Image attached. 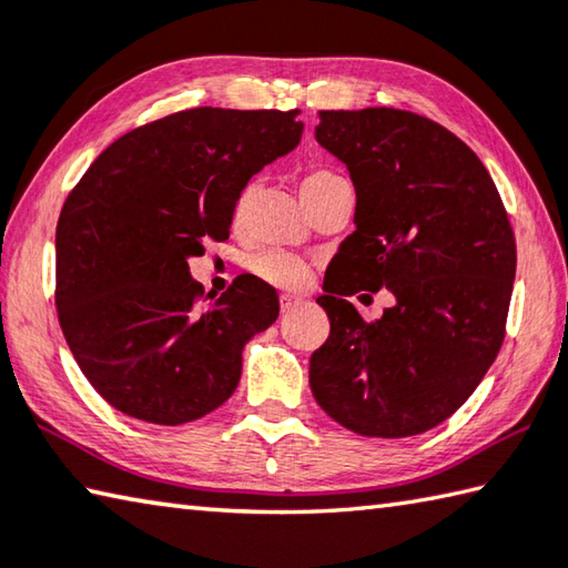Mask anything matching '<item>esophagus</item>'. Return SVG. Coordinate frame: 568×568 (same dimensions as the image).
<instances>
[{
	"mask_svg": "<svg viewBox=\"0 0 568 568\" xmlns=\"http://www.w3.org/2000/svg\"><path fill=\"white\" fill-rule=\"evenodd\" d=\"M303 305V297H295V295H283L281 297V311L283 313H291L295 311V307Z\"/></svg>",
	"mask_w": 568,
	"mask_h": 568,
	"instance_id": "34e87169",
	"label": "esophagus"
}]
</instances>
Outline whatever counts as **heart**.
Masks as SVG:
<instances>
[{"label":"heart","instance_id":"b5f03b06","mask_svg":"<svg viewBox=\"0 0 568 568\" xmlns=\"http://www.w3.org/2000/svg\"><path fill=\"white\" fill-rule=\"evenodd\" d=\"M333 176L335 173H329V171L307 173V176L303 179V189H311V185L323 183ZM251 201H253V185H248V189L241 193L239 203H235V219H243L245 211H248ZM251 271H253V275L261 277V281L271 283L275 287H285V291L303 287L307 281L305 263L301 261V257H295L285 251H265L261 255H255L251 261Z\"/></svg>","mask_w":568,"mask_h":568}]
</instances>
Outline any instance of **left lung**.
<instances>
[{
    "mask_svg": "<svg viewBox=\"0 0 568 568\" xmlns=\"http://www.w3.org/2000/svg\"><path fill=\"white\" fill-rule=\"evenodd\" d=\"M315 139L357 203L317 297L329 335L311 389L357 435H419L455 415L501 347L517 273L507 211L477 153L412 111H320ZM363 286L396 295L375 324L346 301Z\"/></svg>",
    "mask_w": 568,
    "mask_h": 568,
    "instance_id": "8db88e82",
    "label": "left lung"
}]
</instances>
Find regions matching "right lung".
<instances>
[{"label":"right lung","instance_id":"obj_1","mask_svg":"<svg viewBox=\"0 0 568 568\" xmlns=\"http://www.w3.org/2000/svg\"><path fill=\"white\" fill-rule=\"evenodd\" d=\"M301 136L297 111H179L123 133L69 193L57 223L59 325L111 407L173 427L239 387L243 347L275 323L277 293L241 275L205 295L189 257L229 239L241 191Z\"/></svg>","mask_w":568,"mask_h":568}]
</instances>
